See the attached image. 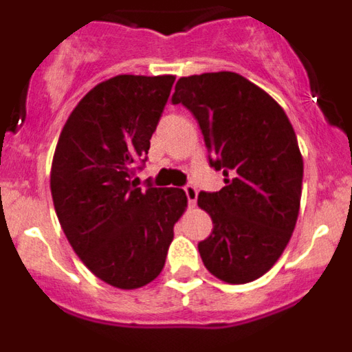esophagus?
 Instances as JSON below:
<instances>
[{
    "instance_id": "34e87169",
    "label": "esophagus",
    "mask_w": 352,
    "mask_h": 352,
    "mask_svg": "<svg viewBox=\"0 0 352 352\" xmlns=\"http://www.w3.org/2000/svg\"><path fill=\"white\" fill-rule=\"evenodd\" d=\"M183 190H185L186 199H188V204H190V206H195V201H197V188L192 185H186Z\"/></svg>"
}]
</instances>
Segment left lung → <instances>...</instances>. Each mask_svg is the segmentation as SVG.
I'll return each mask as SVG.
<instances>
[{
  "mask_svg": "<svg viewBox=\"0 0 352 352\" xmlns=\"http://www.w3.org/2000/svg\"><path fill=\"white\" fill-rule=\"evenodd\" d=\"M173 104L197 120L210 166L226 186L201 192L197 204L213 220L199 254L211 275L247 284L272 270L287 247L300 213L303 157L284 109L234 72L182 77Z\"/></svg>",
  "mask_w": 352,
  "mask_h": 352,
  "instance_id": "8db88e82",
  "label": "left lung"
}]
</instances>
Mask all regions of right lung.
Here are the masks:
<instances>
[{
  "label": "right lung",
  "instance_id": "right-lung-1",
  "mask_svg": "<svg viewBox=\"0 0 352 352\" xmlns=\"http://www.w3.org/2000/svg\"><path fill=\"white\" fill-rule=\"evenodd\" d=\"M174 79L125 74L96 84L56 144L51 194L61 229L89 272L118 289L160 275L188 204L182 188H139L132 179Z\"/></svg>",
  "mask_w": 352,
  "mask_h": 352
}]
</instances>
